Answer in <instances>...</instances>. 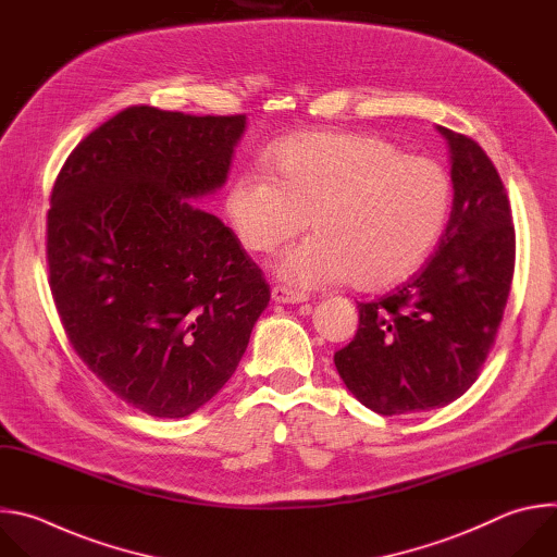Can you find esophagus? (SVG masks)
<instances>
[{"label": "esophagus", "instance_id": "obj_1", "mask_svg": "<svg viewBox=\"0 0 557 557\" xmlns=\"http://www.w3.org/2000/svg\"><path fill=\"white\" fill-rule=\"evenodd\" d=\"M272 300L278 302V305H296V302H305L307 296L298 294L294 289H287V287H274L272 289Z\"/></svg>", "mask_w": 557, "mask_h": 557}]
</instances>
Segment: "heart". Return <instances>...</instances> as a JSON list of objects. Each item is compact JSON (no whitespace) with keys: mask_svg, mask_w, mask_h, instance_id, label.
<instances>
[{"mask_svg":"<svg viewBox=\"0 0 557 557\" xmlns=\"http://www.w3.org/2000/svg\"><path fill=\"white\" fill-rule=\"evenodd\" d=\"M270 175L239 173L224 197L231 226L250 252L285 250L274 272L298 289H386L414 274L446 231L453 182L425 156H406L371 134L311 132L265 153Z\"/></svg>","mask_w":557,"mask_h":557,"instance_id":"heart-1","label":"heart"}]
</instances>
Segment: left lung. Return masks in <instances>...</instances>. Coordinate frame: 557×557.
Instances as JSON below:
<instances>
[{
    "label": "left lung",
    "mask_w": 557,
    "mask_h": 557,
    "mask_svg": "<svg viewBox=\"0 0 557 557\" xmlns=\"http://www.w3.org/2000/svg\"><path fill=\"white\" fill-rule=\"evenodd\" d=\"M453 210L432 259L377 302L333 356L354 397L380 414L448 406L479 377L511 289L516 235L500 175L468 136L446 127Z\"/></svg>",
    "instance_id": "left-lung-1"
}]
</instances>
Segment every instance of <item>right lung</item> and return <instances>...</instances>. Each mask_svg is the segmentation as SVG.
Returning a JSON list of instances; mask_svg holds the SVG:
<instances>
[{
  "instance_id": "add662e5",
  "label": "right lung",
  "mask_w": 557,
  "mask_h": 557,
  "mask_svg": "<svg viewBox=\"0 0 557 557\" xmlns=\"http://www.w3.org/2000/svg\"><path fill=\"white\" fill-rule=\"evenodd\" d=\"M246 116L129 107L63 164L48 210L52 296L87 369L164 419L208 404L270 302L261 270L199 208L228 180Z\"/></svg>"
}]
</instances>
